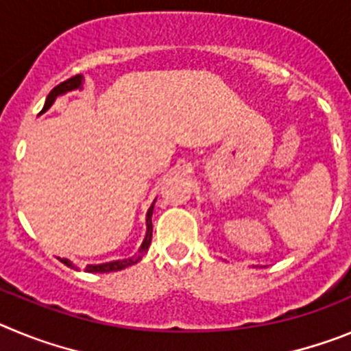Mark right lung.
I'll return each mask as SVG.
<instances>
[{
	"label": "right lung",
	"instance_id": "right-lung-1",
	"mask_svg": "<svg viewBox=\"0 0 351 351\" xmlns=\"http://www.w3.org/2000/svg\"><path fill=\"white\" fill-rule=\"evenodd\" d=\"M82 82H84V75H77V77H71V78H68L66 82H62V84H59L58 87H53V89L50 90L49 96H47L45 105H43V110L40 112V115H42V113H45L47 110H49L50 106L56 103V99H58L59 96H64V94L71 93V90H82V89H84V84H82ZM154 204H156V201H154L152 206L148 208V211H147V232H145L143 243H141V246L138 248L136 255H132V257H128V258H117V261L103 262V264H90V266L85 267V271H87V273H112V271L125 269V267H129V266H132V264L140 262L141 257L147 254L148 246H150V241H152ZM58 258L62 262V264H66L68 267H71V269H80V267H78L75 262L69 261V258H61V257H58Z\"/></svg>",
	"mask_w": 351,
	"mask_h": 351
}]
</instances>
